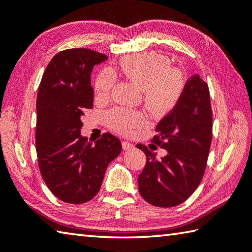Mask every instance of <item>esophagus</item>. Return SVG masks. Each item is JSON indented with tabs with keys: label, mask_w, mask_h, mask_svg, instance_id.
I'll return each mask as SVG.
<instances>
[{
	"label": "esophagus",
	"mask_w": 252,
	"mask_h": 252,
	"mask_svg": "<svg viewBox=\"0 0 252 252\" xmlns=\"http://www.w3.org/2000/svg\"><path fill=\"white\" fill-rule=\"evenodd\" d=\"M122 148H123V150H131V149H133L134 146L132 145V143H130L127 141H123L122 142Z\"/></svg>",
	"instance_id": "esophagus-1"
}]
</instances>
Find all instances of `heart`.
Here are the masks:
<instances>
[{
    "label": "heart",
    "mask_w": 252,
    "mask_h": 252,
    "mask_svg": "<svg viewBox=\"0 0 252 252\" xmlns=\"http://www.w3.org/2000/svg\"><path fill=\"white\" fill-rule=\"evenodd\" d=\"M122 74L142 91L143 101L150 111L161 114L177 104L181 98L185 79L176 68H170V62L165 56L147 53L123 61L120 66ZM117 76L111 68L99 71L95 79V91L101 97L110 94ZM107 126L114 132L129 134L143 126L146 121L141 112L123 107L106 112Z\"/></svg>",
    "instance_id": "heart-1"
}]
</instances>
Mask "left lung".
<instances>
[{"label": "left lung", "mask_w": 252, "mask_h": 252, "mask_svg": "<svg viewBox=\"0 0 252 252\" xmlns=\"http://www.w3.org/2000/svg\"><path fill=\"white\" fill-rule=\"evenodd\" d=\"M153 142L167 155L137 145L147 162L138 177L139 193L151 205L171 207L186 201L202 181L212 141V109L207 84L195 74L186 82L177 104L156 126Z\"/></svg>", "instance_id": "8db88e82"}]
</instances>
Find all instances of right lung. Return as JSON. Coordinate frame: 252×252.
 <instances>
[{"instance_id":"right-lung-1","label":"right lung","mask_w":252,"mask_h":252,"mask_svg":"<svg viewBox=\"0 0 252 252\" xmlns=\"http://www.w3.org/2000/svg\"><path fill=\"white\" fill-rule=\"evenodd\" d=\"M107 57L86 48L58 53L43 73L37 96L35 148L41 176L56 197L91 201L122 146L109 132L94 143L81 134L84 111L93 107L91 73Z\"/></svg>"}]
</instances>
